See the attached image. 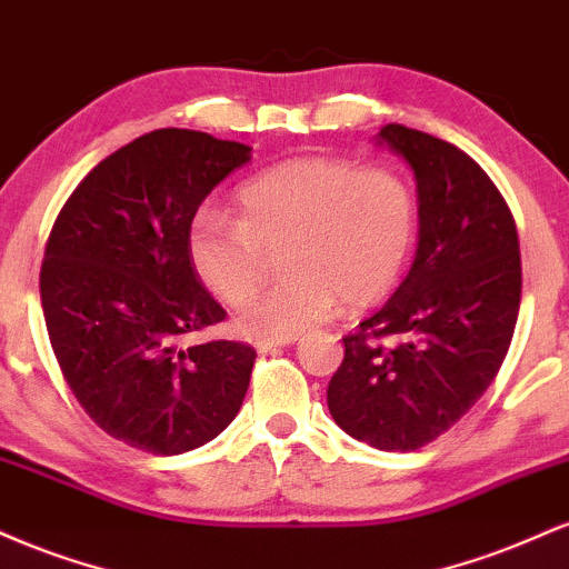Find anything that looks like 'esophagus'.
<instances>
[{"label": "esophagus", "mask_w": 569, "mask_h": 569, "mask_svg": "<svg viewBox=\"0 0 569 569\" xmlns=\"http://www.w3.org/2000/svg\"><path fill=\"white\" fill-rule=\"evenodd\" d=\"M299 337H262L253 342V348H257L259 352H267L272 348H289V345H297Z\"/></svg>", "instance_id": "34e87169"}]
</instances>
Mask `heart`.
<instances>
[{
	"mask_svg": "<svg viewBox=\"0 0 569 569\" xmlns=\"http://www.w3.org/2000/svg\"><path fill=\"white\" fill-rule=\"evenodd\" d=\"M238 217L206 206L189 221V262L208 291L240 307L281 248L287 276L238 316L251 337H291L339 299L369 307L393 291L417 238V200L388 168L293 158L238 189Z\"/></svg>",
	"mask_w": 569,
	"mask_h": 569,
	"instance_id": "b5f03b06",
	"label": "heart"
}]
</instances>
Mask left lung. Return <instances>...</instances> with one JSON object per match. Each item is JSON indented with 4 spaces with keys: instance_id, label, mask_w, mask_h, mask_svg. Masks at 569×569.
I'll return each mask as SVG.
<instances>
[{
    "instance_id": "8db88e82",
    "label": "left lung",
    "mask_w": 569,
    "mask_h": 569,
    "mask_svg": "<svg viewBox=\"0 0 569 569\" xmlns=\"http://www.w3.org/2000/svg\"><path fill=\"white\" fill-rule=\"evenodd\" d=\"M377 139L415 171L417 253L388 305L345 337L326 401L352 439L411 452L447 433L506 361L521 302L519 234L498 187L455 143L396 122Z\"/></svg>"
}]
</instances>
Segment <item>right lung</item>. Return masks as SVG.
<instances>
[{
	"label": "right lung",
	"mask_w": 569,
	"mask_h": 569,
	"mask_svg": "<svg viewBox=\"0 0 569 569\" xmlns=\"http://www.w3.org/2000/svg\"><path fill=\"white\" fill-rule=\"evenodd\" d=\"M251 147L162 128L101 160L44 246L39 293L71 393L98 428L152 455L198 449L243 403L257 350L181 348L224 321L189 262V221Z\"/></svg>",
	"instance_id": "right-lung-1"
}]
</instances>
